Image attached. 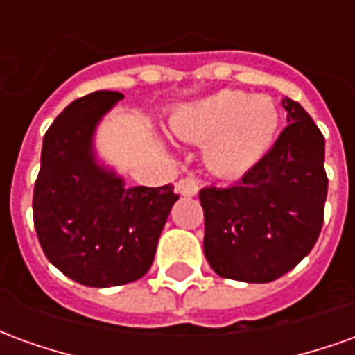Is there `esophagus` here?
I'll use <instances>...</instances> for the list:
<instances>
[{"instance_id": "esophagus-1", "label": "esophagus", "mask_w": 355, "mask_h": 355, "mask_svg": "<svg viewBox=\"0 0 355 355\" xmlns=\"http://www.w3.org/2000/svg\"><path fill=\"white\" fill-rule=\"evenodd\" d=\"M198 190H200V186H198V182H196V178L192 177L180 178V180L177 182V192L180 193V196H188V198H192V196L198 193Z\"/></svg>"}]
</instances>
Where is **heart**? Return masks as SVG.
Here are the masks:
<instances>
[{
	"label": "heart",
	"instance_id": "1",
	"mask_svg": "<svg viewBox=\"0 0 355 355\" xmlns=\"http://www.w3.org/2000/svg\"><path fill=\"white\" fill-rule=\"evenodd\" d=\"M173 135L203 144V157L218 175H243L274 146L279 112L268 96L223 89L173 110Z\"/></svg>",
	"mask_w": 355,
	"mask_h": 355
}]
</instances>
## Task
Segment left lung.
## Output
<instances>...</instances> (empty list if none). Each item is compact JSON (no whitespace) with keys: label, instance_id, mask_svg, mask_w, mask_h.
<instances>
[{"label":"left lung","instance_id":"left-lung-1","mask_svg":"<svg viewBox=\"0 0 355 355\" xmlns=\"http://www.w3.org/2000/svg\"><path fill=\"white\" fill-rule=\"evenodd\" d=\"M287 127L234 186L200 190L203 253L220 277L274 282L312 251L327 200L325 139L298 102L282 98Z\"/></svg>","mask_w":355,"mask_h":355}]
</instances>
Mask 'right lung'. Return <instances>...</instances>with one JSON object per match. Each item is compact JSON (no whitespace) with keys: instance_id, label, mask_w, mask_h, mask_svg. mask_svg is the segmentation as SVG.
<instances>
[{"instance_id":"obj_1","label":"right lung","mask_w":355,"mask_h":355,"mask_svg":"<svg viewBox=\"0 0 355 355\" xmlns=\"http://www.w3.org/2000/svg\"><path fill=\"white\" fill-rule=\"evenodd\" d=\"M121 98L94 91L58 114L43 137L34 188V226L45 257L70 279L98 289L146 274L178 200L171 184L127 188L98 159L96 127Z\"/></svg>"}]
</instances>
